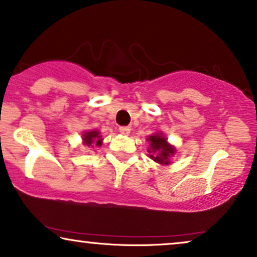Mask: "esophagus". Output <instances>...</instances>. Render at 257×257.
Returning a JSON list of instances; mask_svg holds the SVG:
<instances>
[{"label": "esophagus", "mask_w": 257, "mask_h": 257, "mask_svg": "<svg viewBox=\"0 0 257 257\" xmlns=\"http://www.w3.org/2000/svg\"><path fill=\"white\" fill-rule=\"evenodd\" d=\"M119 132L124 136H128L130 132H131V128L127 127V126H121V127H119Z\"/></svg>", "instance_id": "esophagus-1"}]
</instances>
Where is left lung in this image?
<instances>
[{"mask_svg": "<svg viewBox=\"0 0 257 257\" xmlns=\"http://www.w3.org/2000/svg\"><path fill=\"white\" fill-rule=\"evenodd\" d=\"M146 141L149 142V157L153 162L158 163L161 165H170L171 164V157L175 156L177 150L173 145L168 142V138L163 133H153L149 136Z\"/></svg>", "mask_w": 257, "mask_h": 257, "instance_id": "left-lung-1", "label": "left lung"}]
</instances>
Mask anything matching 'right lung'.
<instances>
[{"mask_svg":"<svg viewBox=\"0 0 257 257\" xmlns=\"http://www.w3.org/2000/svg\"><path fill=\"white\" fill-rule=\"evenodd\" d=\"M82 144L89 148H94L95 146H101L102 144V136L100 135L98 130H87L82 135Z\"/></svg>","mask_w":257,"mask_h":257,"instance_id":"add662e5","label":"right lung"}]
</instances>
